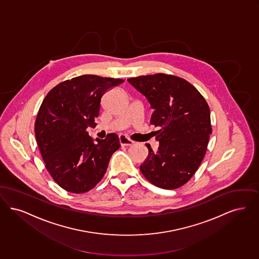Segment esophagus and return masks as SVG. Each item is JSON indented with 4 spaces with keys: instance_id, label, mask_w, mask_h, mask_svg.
Returning a JSON list of instances; mask_svg holds the SVG:
<instances>
[{
    "instance_id": "obj_1",
    "label": "esophagus",
    "mask_w": 259,
    "mask_h": 259,
    "mask_svg": "<svg viewBox=\"0 0 259 259\" xmlns=\"http://www.w3.org/2000/svg\"><path fill=\"white\" fill-rule=\"evenodd\" d=\"M119 141H120V144L122 146H132L134 144V141L128 139L126 136L124 135H120L119 136Z\"/></svg>"
}]
</instances>
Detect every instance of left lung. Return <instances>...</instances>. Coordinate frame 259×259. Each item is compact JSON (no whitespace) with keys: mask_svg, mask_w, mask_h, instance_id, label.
Masks as SVG:
<instances>
[{"mask_svg":"<svg viewBox=\"0 0 259 259\" xmlns=\"http://www.w3.org/2000/svg\"><path fill=\"white\" fill-rule=\"evenodd\" d=\"M154 110L151 124L159 142L140 165L147 180L158 188L174 190L191 179L200 165L212 134L210 108L191 83L157 73L127 79Z\"/></svg>","mask_w":259,"mask_h":259,"instance_id":"1","label":"left lung"}]
</instances>
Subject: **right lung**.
I'll use <instances>...</instances> for the list:
<instances>
[{
    "mask_svg": "<svg viewBox=\"0 0 259 259\" xmlns=\"http://www.w3.org/2000/svg\"><path fill=\"white\" fill-rule=\"evenodd\" d=\"M124 83L123 79L81 75L64 81L50 91L37 113L34 133L45 167L57 184L73 193L92 190L120 147L118 135L90 137L102 96Z\"/></svg>",
    "mask_w": 259,
    "mask_h": 259,
    "instance_id": "right-lung-1",
    "label": "right lung"
}]
</instances>
